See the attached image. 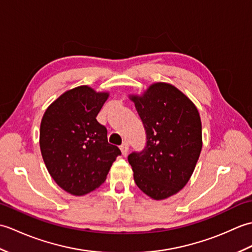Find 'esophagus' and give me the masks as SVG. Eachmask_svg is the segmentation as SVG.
Returning <instances> with one entry per match:
<instances>
[{"label":"esophagus","mask_w":252,"mask_h":252,"mask_svg":"<svg viewBox=\"0 0 252 252\" xmlns=\"http://www.w3.org/2000/svg\"><path fill=\"white\" fill-rule=\"evenodd\" d=\"M129 149H130V147H129V144H127V142H123L122 145L120 146V151H121L123 156H126L127 153H129Z\"/></svg>","instance_id":"obj_1"}]
</instances>
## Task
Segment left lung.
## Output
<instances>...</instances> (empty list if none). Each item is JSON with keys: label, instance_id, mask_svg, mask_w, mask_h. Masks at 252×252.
Segmentation results:
<instances>
[{"label": "left lung", "instance_id": "1", "mask_svg": "<svg viewBox=\"0 0 252 252\" xmlns=\"http://www.w3.org/2000/svg\"><path fill=\"white\" fill-rule=\"evenodd\" d=\"M146 132V146L127 160L142 191L156 200L180 191L194 172L202 147L201 121L191 100L168 83L131 96Z\"/></svg>", "mask_w": 252, "mask_h": 252}]
</instances>
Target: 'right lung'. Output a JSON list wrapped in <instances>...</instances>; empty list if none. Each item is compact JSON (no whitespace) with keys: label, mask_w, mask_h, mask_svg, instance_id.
Listing matches in <instances>:
<instances>
[{"label":"right lung","mask_w":252,"mask_h":252,"mask_svg":"<svg viewBox=\"0 0 252 252\" xmlns=\"http://www.w3.org/2000/svg\"><path fill=\"white\" fill-rule=\"evenodd\" d=\"M108 93L87 85L63 93L42 118L40 148L49 173L58 186L82 196L104 183L120 149L107 140L96 120Z\"/></svg>","instance_id":"right-lung-1"}]
</instances>
